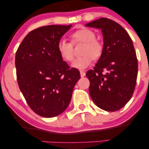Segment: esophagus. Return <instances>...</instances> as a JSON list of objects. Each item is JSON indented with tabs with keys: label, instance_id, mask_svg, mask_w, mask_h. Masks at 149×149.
<instances>
[{
	"label": "esophagus",
	"instance_id": "1",
	"mask_svg": "<svg viewBox=\"0 0 149 149\" xmlns=\"http://www.w3.org/2000/svg\"><path fill=\"white\" fill-rule=\"evenodd\" d=\"M80 76L81 77H84L85 76V72L83 71H80Z\"/></svg>",
	"mask_w": 149,
	"mask_h": 149
}]
</instances>
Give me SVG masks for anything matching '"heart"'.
<instances>
[{"mask_svg": "<svg viewBox=\"0 0 149 149\" xmlns=\"http://www.w3.org/2000/svg\"><path fill=\"white\" fill-rule=\"evenodd\" d=\"M73 43L85 42L82 57L77 58L73 61L71 66L78 70H85L92 64L94 59H97L102 53V43L95 39V34L88 29H81L71 34ZM57 50L63 59L66 61H71L74 57L72 43L61 39L57 44Z\"/></svg>", "mask_w": 149, "mask_h": 149, "instance_id": "heart-1", "label": "heart"}]
</instances>
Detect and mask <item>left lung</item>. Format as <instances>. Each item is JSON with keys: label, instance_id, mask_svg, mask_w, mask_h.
<instances>
[{"label": "left lung", "instance_id": "1", "mask_svg": "<svg viewBox=\"0 0 149 149\" xmlns=\"http://www.w3.org/2000/svg\"><path fill=\"white\" fill-rule=\"evenodd\" d=\"M102 30L104 45L93 69L87 72L89 92L98 107L116 111L129 102L136 86L138 63L132 40L117 22L100 18L85 24Z\"/></svg>", "mask_w": 149, "mask_h": 149}]
</instances>
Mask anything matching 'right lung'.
<instances>
[{
  "label": "right lung",
  "instance_id": "obj_1",
  "mask_svg": "<svg viewBox=\"0 0 149 149\" xmlns=\"http://www.w3.org/2000/svg\"><path fill=\"white\" fill-rule=\"evenodd\" d=\"M72 25L40 27L26 36L15 55L19 87L27 104L38 115L55 117L64 112L80 79L59 54L58 42Z\"/></svg>",
  "mask_w": 149,
  "mask_h": 149
}]
</instances>
